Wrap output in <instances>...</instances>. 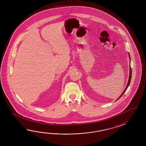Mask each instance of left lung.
<instances>
[{"label": "left lung", "instance_id": "obj_1", "mask_svg": "<svg viewBox=\"0 0 146 146\" xmlns=\"http://www.w3.org/2000/svg\"><path fill=\"white\" fill-rule=\"evenodd\" d=\"M128 55H129V58H130L129 54H128ZM131 74H132V73H131V67H129V79H128V83H127V86H126V88H125V89L124 91H123V92L122 93L121 95V96H119V97L118 98V99H117V100H118L119 99H120V98H121V96H123V95L124 94V93L125 92V91H126V90H127L128 87L129 85V84H130V81H131ZM117 100H116V101H117Z\"/></svg>", "mask_w": 146, "mask_h": 146}]
</instances>
